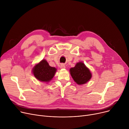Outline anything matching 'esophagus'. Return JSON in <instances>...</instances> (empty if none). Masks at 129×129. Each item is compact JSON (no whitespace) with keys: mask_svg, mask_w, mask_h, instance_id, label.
Segmentation results:
<instances>
[{"mask_svg":"<svg viewBox=\"0 0 129 129\" xmlns=\"http://www.w3.org/2000/svg\"><path fill=\"white\" fill-rule=\"evenodd\" d=\"M60 68L62 69H65V65L64 64H61L60 66Z\"/></svg>","mask_w":129,"mask_h":129,"instance_id":"1","label":"esophagus"}]
</instances>
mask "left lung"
Here are the masks:
<instances>
[{"label":"left lung","instance_id":"obj_1","mask_svg":"<svg viewBox=\"0 0 129 129\" xmlns=\"http://www.w3.org/2000/svg\"><path fill=\"white\" fill-rule=\"evenodd\" d=\"M70 71L74 80L78 85H83L87 83L92 77L90 70L83 62L77 63Z\"/></svg>","mask_w":129,"mask_h":129}]
</instances>
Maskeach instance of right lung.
<instances>
[{
	"instance_id": "right-lung-1",
	"label": "right lung",
	"mask_w": 129,
	"mask_h": 129,
	"mask_svg": "<svg viewBox=\"0 0 129 129\" xmlns=\"http://www.w3.org/2000/svg\"><path fill=\"white\" fill-rule=\"evenodd\" d=\"M56 72V69L49 65L45 59H43L36 64L32 69L34 76L39 80L43 82H49Z\"/></svg>"
}]
</instances>
